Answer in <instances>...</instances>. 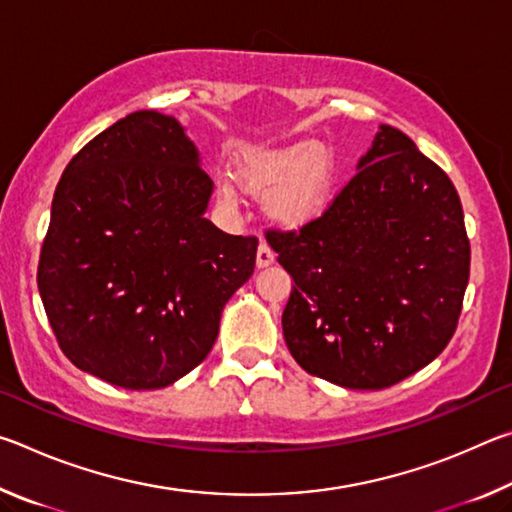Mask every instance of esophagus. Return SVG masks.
I'll return each mask as SVG.
<instances>
[{
    "mask_svg": "<svg viewBox=\"0 0 512 512\" xmlns=\"http://www.w3.org/2000/svg\"><path fill=\"white\" fill-rule=\"evenodd\" d=\"M273 262H275V253L271 250V246H268V241L262 239L257 246V268H266Z\"/></svg>",
    "mask_w": 512,
    "mask_h": 512,
    "instance_id": "esophagus-1",
    "label": "esophagus"
}]
</instances>
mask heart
<instances>
[{
  "mask_svg": "<svg viewBox=\"0 0 512 512\" xmlns=\"http://www.w3.org/2000/svg\"><path fill=\"white\" fill-rule=\"evenodd\" d=\"M239 180L250 194L266 196L268 214L282 225H302L316 216L329 196L334 164L325 149L309 144L266 153L241 169ZM216 192L223 203L235 205L239 192L230 178H219Z\"/></svg>",
  "mask_w": 512,
  "mask_h": 512,
  "instance_id": "obj_1",
  "label": "heart"
}]
</instances>
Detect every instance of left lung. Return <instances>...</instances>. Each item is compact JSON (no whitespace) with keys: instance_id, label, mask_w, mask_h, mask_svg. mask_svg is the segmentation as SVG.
Listing matches in <instances>:
<instances>
[{"instance_id":"1","label":"left lung","mask_w":512,"mask_h":512,"mask_svg":"<svg viewBox=\"0 0 512 512\" xmlns=\"http://www.w3.org/2000/svg\"><path fill=\"white\" fill-rule=\"evenodd\" d=\"M266 239L296 282L282 332L309 375L379 391L452 341L470 280L463 205L397 128H379L323 214Z\"/></svg>"}]
</instances>
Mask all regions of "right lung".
Masks as SVG:
<instances>
[{
	"mask_svg": "<svg viewBox=\"0 0 512 512\" xmlns=\"http://www.w3.org/2000/svg\"><path fill=\"white\" fill-rule=\"evenodd\" d=\"M212 180L183 126L155 110L119 119L58 180L38 289L65 357L131 391L194 370L225 302L255 268L257 237L203 212Z\"/></svg>",
	"mask_w": 512,
	"mask_h": 512,
	"instance_id": "obj_1",
	"label": "right lung"
}]
</instances>
